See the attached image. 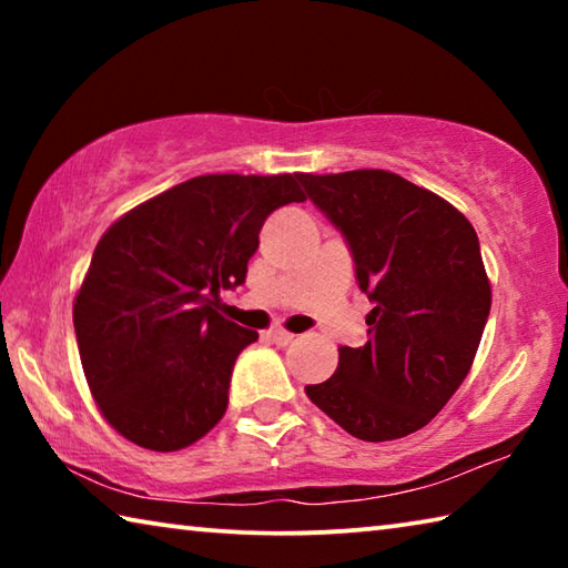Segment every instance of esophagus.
I'll list each match as a JSON object with an SVG mask.
<instances>
[{
	"instance_id": "34e87169",
	"label": "esophagus",
	"mask_w": 568,
	"mask_h": 568,
	"mask_svg": "<svg viewBox=\"0 0 568 568\" xmlns=\"http://www.w3.org/2000/svg\"><path fill=\"white\" fill-rule=\"evenodd\" d=\"M267 338H271L275 345H287L295 338V335L283 331V328H273V331H267Z\"/></svg>"
}]
</instances>
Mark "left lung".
Returning <instances> with one entry per match:
<instances>
[{
	"label": "left lung",
	"instance_id": "obj_1",
	"mask_svg": "<svg viewBox=\"0 0 568 568\" xmlns=\"http://www.w3.org/2000/svg\"><path fill=\"white\" fill-rule=\"evenodd\" d=\"M307 197L348 240L373 301L368 343L343 345L338 368L307 398L361 440L430 423L474 365L491 283L474 225L436 192L388 170L301 172Z\"/></svg>",
	"mask_w": 568,
	"mask_h": 568
}]
</instances>
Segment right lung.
Masks as SVG:
<instances>
[{
  "mask_svg": "<svg viewBox=\"0 0 568 568\" xmlns=\"http://www.w3.org/2000/svg\"><path fill=\"white\" fill-rule=\"evenodd\" d=\"M297 175H200L104 230L72 318L104 420L134 446L180 450L225 416L233 365L257 333L220 313L245 281L273 210L303 203Z\"/></svg>",
  "mask_w": 568,
  "mask_h": 568,
  "instance_id": "obj_1",
  "label": "right lung"
}]
</instances>
